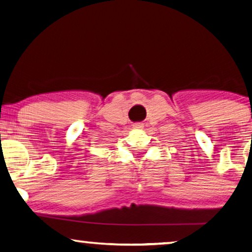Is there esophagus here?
<instances>
[{
    "label": "esophagus",
    "instance_id": "34e87169",
    "mask_svg": "<svg viewBox=\"0 0 252 252\" xmlns=\"http://www.w3.org/2000/svg\"><path fill=\"white\" fill-rule=\"evenodd\" d=\"M132 127H133V129H142V127H144V123H141V122L133 123Z\"/></svg>",
    "mask_w": 252,
    "mask_h": 252
}]
</instances>
